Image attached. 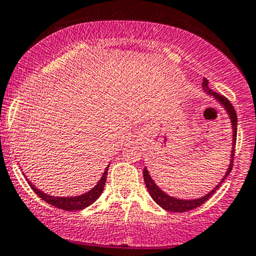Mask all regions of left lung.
I'll return each instance as SVG.
<instances>
[{"label":"left lung","instance_id":"obj_1","mask_svg":"<svg viewBox=\"0 0 256 256\" xmlns=\"http://www.w3.org/2000/svg\"><path fill=\"white\" fill-rule=\"evenodd\" d=\"M202 87H204V90L207 93L208 96H212L220 104H221L224 108H225L226 114H228V118H230V122H231V128H232V146H231V154H230V164H228V168L226 169V173L225 176H222V179L220 180L218 183L216 184V187L214 188L212 190H210L207 194L202 196L200 198H194V200H180V198H176V197H172V196L166 194L164 190H162L160 188L158 187L155 184V182L152 180V176L149 174V170L146 169V166L144 168V172H142V176H144V180H145V186L148 188V192L149 194L152 196V200L156 202L162 208L166 210V211H170V212H187L190 211L193 208H197L200 207V204H204L206 200H208V198L216 192L217 190L220 188V186L224 183L228 176L230 174L231 169H232V160H234V154H235V144H236V132H238V116H236V112L234 110L232 104H230L228 98L225 97H222L220 96L218 93L214 92L211 88L208 87V80L204 78V82H202Z\"/></svg>","mask_w":256,"mask_h":256}]
</instances>
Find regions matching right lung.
Returning <instances> with one entry per match:
<instances>
[{"label": "right lung", "mask_w": 256, "mask_h": 256, "mask_svg": "<svg viewBox=\"0 0 256 256\" xmlns=\"http://www.w3.org/2000/svg\"><path fill=\"white\" fill-rule=\"evenodd\" d=\"M108 166H106V170L104 173L102 174L101 179L98 180V183L94 186L90 190H88L87 193L84 194H80V196H72V197H54V196H50L48 193L42 192L40 190H38L34 184L31 182H28L30 184L31 190H34L42 200H45L46 204H52L54 207H58L60 210H66V211H80V210L86 208V207L90 206L93 202L97 200V198L102 194L104 192V184H106V179H107V172H108Z\"/></svg>", "instance_id": "1"}]
</instances>
